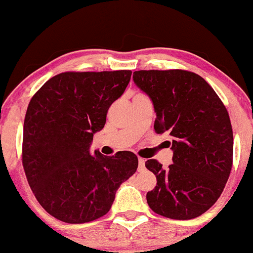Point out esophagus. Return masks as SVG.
Returning <instances> with one entry per match:
<instances>
[{"label": "esophagus", "mask_w": 253, "mask_h": 253, "mask_svg": "<svg viewBox=\"0 0 253 253\" xmlns=\"http://www.w3.org/2000/svg\"><path fill=\"white\" fill-rule=\"evenodd\" d=\"M145 163L146 160L143 158H138V171L145 170Z\"/></svg>", "instance_id": "obj_1"}]
</instances>
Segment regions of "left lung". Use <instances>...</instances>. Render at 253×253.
Segmentation results:
<instances>
[{
    "mask_svg": "<svg viewBox=\"0 0 253 253\" xmlns=\"http://www.w3.org/2000/svg\"><path fill=\"white\" fill-rule=\"evenodd\" d=\"M134 82L151 97L157 134L172 138V164L148 159L157 186L146 198L156 213L192 219L209 210L223 192L233 165V129L228 111L211 85L184 70H141Z\"/></svg>",
    "mask_w": 253,
    "mask_h": 253,
    "instance_id": "obj_1",
    "label": "left lung"
}]
</instances>
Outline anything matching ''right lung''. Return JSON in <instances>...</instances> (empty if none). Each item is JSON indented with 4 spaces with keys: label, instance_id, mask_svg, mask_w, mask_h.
Listing matches in <instances>:
<instances>
[{
    "label": "right lung",
    "instance_id": "add662e5",
    "mask_svg": "<svg viewBox=\"0 0 253 253\" xmlns=\"http://www.w3.org/2000/svg\"><path fill=\"white\" fill-rule=\"evenodd\" d=\"M131 73L62 72L30 101L24 121V171L37 202L59 221L85 223L102 217L119 186L136 172L132 152L112 157L89 152Z\"/></svg>",
    "mask_w": 253,
    "mask_h": 253
}]
</instances>
